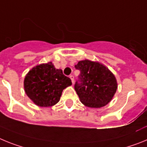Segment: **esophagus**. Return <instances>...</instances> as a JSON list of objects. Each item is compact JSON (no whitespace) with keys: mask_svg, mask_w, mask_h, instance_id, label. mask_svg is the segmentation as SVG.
Masks as SVG:
<instances>
[{"mask_svg":"<svg viewBox=\"0 0 147 147\" xmlns=\"http://www.w3.org/2000/svg\"><path fill=\"white\" fill-rule=\"evenodd\" d=\"M69 78L70 79H71V81H72V84H74V76L72 75H69Z\"/></svg>","mask_w":147,"mask_h":147,"instance_id":"34e87169","label":"esophagus"}]
</instances>
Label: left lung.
<instances>
[{"instance_id":"8db88e82","label":"left lung","mask_w":147,"mask_h":147,"mask_svg":"<svg viewBox=\"0 0 147 147\" xmlns=\"http://www.w3.org/2000/svg\"><path fill=\"white\" fill-rule=\"evenodd\" d=\"M80 70L75 89L83 104L100 108L109 104L115 94L118 84L109 69L99 62L84 60L75 66Z\"/></svg>"}]
</instances>
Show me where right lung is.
Listing matches in <instances>:
<instances>
[{
  "label": "right lung",
  "mask_w": 147,
  "mask_h": 147,
  "mask_svg": "<svg viewBox=\"0 0 147 147\" xmlns=\"http://www.w3.org/2000/svg\"><path fill=\"white\" fill-rule=\"evenodd\" d=\"M24 85L25 92L34 104L47 107L59 101L63 90L71 86L72 81L49 62L33 67L26 74Z\"/></svg>",
  "instance_id": "right-lung-1"
}]
</instances>
